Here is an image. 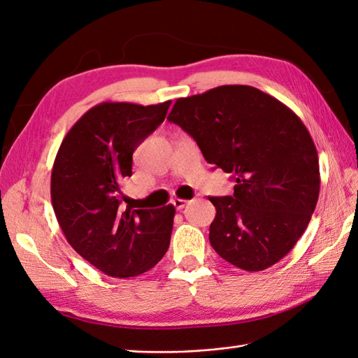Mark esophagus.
<instances>
[{
    "label": "esophagus",
    "mask_w": 358,
    "mask_h": 358,
    "mask_svg": "<svg viewBox=\"0 0 358 358\" xmlns=\"http://www.w3.org/2000/svg\"><path fill=\"white\" fill-rule=\"evenodd\" d=\"M187 203H189V199H182V198H176L172 201V204L176 206V209H178V210H181V209H185V207L187 206Z\"/></svg>",
    "instance_id": "obj_1"
}]
</instances>
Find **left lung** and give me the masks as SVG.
Segmentation results:
<instances>
[{
    "label": "left lung",
    "instance_id": "8db88e82",
    "mask_svg": "<svg viewBox=\"0 0 358 358\" xmlns=\"http://www.w3.org/2000/svg\"><path fill=\"white\" fill-rule=\"evenodd\" d=\"M168 120L194 137L207 163L235 180L217 209L209 239L245 271L279 262L308 227L320 190L317 149L302 120L248 85H222L177 99Z\"/></svg>",
    "mask_w": 358,
    "mask_h": 358
}]
</instances>
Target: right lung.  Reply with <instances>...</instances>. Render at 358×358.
<instances>
[{
  "instance_id": "right-lung-1",
  "label": "right lung",
  "mask_w": 358,
  "mask_h": 358,
  "mask_svg": "<svg viewBox=\"0 0 358 358\" xmlns=\"http://www.w3.org/2000/svg\"><path fill=\"white\" fill-rule=\"evenodd\" d=\"M171 101L157 105L103 102L66 132L52 171V204L69 244L113 278L151 270L168 252L176 207L124 206L122 181L132 154L163 123Z\"/></svg>"
}]
</instances>
